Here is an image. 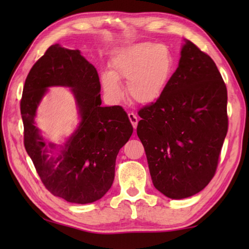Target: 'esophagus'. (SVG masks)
<instances>
[{
  "label": "esophagus",
  "instance_id": "1",
  "mask_svg": "<svg viewBox=\"0 0 249 249\" xmlns=\"http://www.w3.org/2000/svg\"><path fill=\"white\" fill-rule=\"evenodd\" d=\"M128 118H129V121H130L131 125H133V127L136 129L137 128V125H138V118H137L136 114L133 113V112L128 113Z\"/></svg>",
  "mask_w": 249,
  "mask_h": 249
}]
</instances>
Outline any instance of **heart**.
<instances>
[{
	"label": "heart",
	"instance_id": "heart-1",
	"mask_svg": "<svg viewBox=\"0 0 249 249\" xmlns=\"http://www.w3.org/2000/svg\"><path fill=\"white\" fill-rule=\"evenodd\" d=\"M111 71L102 76L105 93L111 99L123 95L121 80L127 81V92L139 104H152L160 98L170 81L174 60L163 44H134L114 52L110 61Z\"/></svg>",
	"mask_w": 249,
	"mask_h": 249
}]
</instances>
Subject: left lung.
I'll return each mask as SVG.
<instances>
[{
    "mask_svg": "<svg viewBox=\"0 0 249 249\" xmlns=\"http://www.w3.org/2000/svg\"><path fill=\"white\" fill-rule=\"evenodd\" d=\"M138 114L137 135L155 188L176 200L201 192L214 177L228 130L227 88L214 61L185 39L165 92Z\"/></svg>",
    "mask_w": 249,
    "mask_h": 249,
    "instance_id": "8db88e82",
    "label": "left lung"
}]
</instances>
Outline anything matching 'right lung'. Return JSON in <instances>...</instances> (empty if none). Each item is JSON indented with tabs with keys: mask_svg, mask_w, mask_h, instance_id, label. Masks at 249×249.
Segmentation results:
<instances>
[{
	"mask_svg": "<svg viewBox=\"0 0 249 249\" xmlns=\"http://www.w3.org/2000/svg\"><path fill=\"white\" fill-rule=\"evenodd\" d=\"M51 86L71 89L81 118L64 145L46 142L36 126V108ZM99 93L96 68L79 50L59 44L49 47L25 79L20 103L25 150L46 188L67 202L104 197L113 183L118 153L133 134L124 109L102 107Z\"/></svg>",
	"mask_w": 249,
	"mask_h": 249,
	"instance_id": "add662e5",
	"label": "right lung"
}]
</instances>
